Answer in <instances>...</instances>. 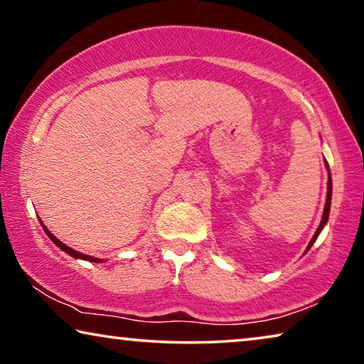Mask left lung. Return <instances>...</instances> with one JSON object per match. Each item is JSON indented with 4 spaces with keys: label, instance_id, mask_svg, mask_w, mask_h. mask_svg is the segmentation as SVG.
<instances>
[{
    "label": "left lung",
    "instance_id": "left-lung-1",
    "mask_svg": "<svg viewBox=\"0 0 364 364\" xmlns=\"http://www.w3.org/2000/svg\"><path fill=\"white\" fill-rule=\"evenodd\" d=\"M326 166H327V170H328V165H326ZM331 200H332V178H331V170H328V181H327V198H326L324 212H322V220H321V223H319V227H317V230H316L314 236H313V238H311L309 245H308V247H306V251H304V252H308V251L311 250V246L314 245V241L317 240V236H319V233L322 232V228L326 227V223H327V220H328V213H331Z\"/></svg>",
    "mask_w": 364,
    "mask_h": 364
}]
</instances>
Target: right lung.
Segmentation results:
<instances>
[{
    "instance_id": "1",
    "label": "right lung",
    "mask_w": 364,
    "mask_h": 364,
    "mask_svg": "<svg viewBox=\"0 0 364 364\" xmlns=\"http://www.w3.org/2000/svg\"><path fill=\"white\" fill-rule=\"evenodd\" d=\"M42 223V228L45 230V233L48 235V238L53 241V243L60 247L61 251H65V252H68L69 256H73V257H76V259H82V261H89V262H102V259H99V257H92V256H87V255H82V252H79V251H76V250H73V247H69L68 245H65V243H61L60 240L56 238V236L50 232V230L45 227L43 225V222H40Z\"/></svg>"
}]
</instances>
